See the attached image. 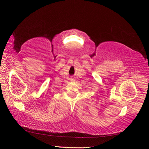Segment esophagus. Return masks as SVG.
Returning a JSON list of instances; mask_svg holds the SVG:
<instances>
[{"mask_svg":"<svg viewBox=\"0 0 149 149\" xmlns=\"http://www.w3.org/2000/svg\"><path fill=\"white\" fill-rule=\"evenodd\" d=\"M71 81H74V79H72V78H71Z\"/></svg>","mask_w":149,"mask_h":149,"instance_id":"obj_1","label":"esophagus"}]
</instances>
